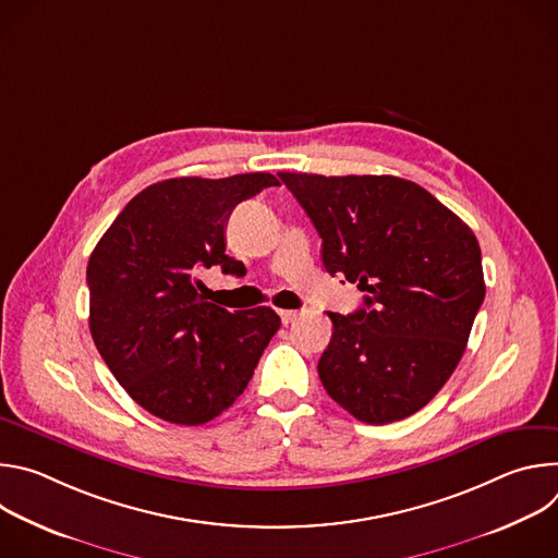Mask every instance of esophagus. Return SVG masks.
<instances>
[{
  "instance_id": "34e87169",
  "label": "esophagus",
  "mask_w": 558,
  "mask_h": 558,
  "mask_svg": "<svg viewBox=\"0 0 558 558\" xmlns=\"http://www.w3.org/2000/svg\"><path fill=\"white\" fill-rule=\"evenodd\" d=\"M278 315H280V320H282L284 325H289V323H293L295 317H298V311H293V308H282V311H278Z\"/></svg>"
}]
</instances>
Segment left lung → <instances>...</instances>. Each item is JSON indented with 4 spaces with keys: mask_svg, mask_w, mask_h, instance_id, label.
Wrapping results in <instances>:
<instances>
[{
    "mask_svg": "<svg viewBox=\"0 0 558 558\" xmlns=\"http://www.w3.org/2000/svg\"><path fill=\"white\" fill-rule=\"evenodd\" d=\"M278 177L320 233L327 274L366 293L355 313L329 311L323 386L366 424L417 413L457 368L486 295L472 229L413 181Z\"/></svg>",
    "mask_w": 558,
    "mask_h": 558,
    "instance_id": "left-lung-1",
    "label": "left lung"
}]
</instances>
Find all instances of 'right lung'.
Segmentation results:
<instances>
[{"mask_svg":"<svg viewBox=\"0 0 558 558\" xmlns=\"http://www.w3.org/2000/svg\"><path fill=\"white\" fill-rule=\"evenodd\" d=\"M278 185L267 172L168 179L136 194L101 235L90 263V333L132 400L170 424L198 426L247 388L280 317L269 306L227 311L203 295L220 267L238 203Z\"/></svg>","mask_w":558,"mask_h":558,"instance_id":"1","label":"right lung"}]
</instances>
